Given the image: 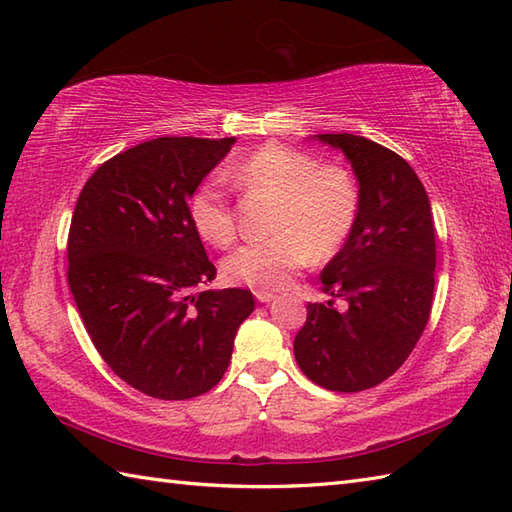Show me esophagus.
I'll return each instance as SVG.
<instances>
[{
    "label": "esophagus",
    "instance_id": "34e87169",
    "mask_svg": "<svg viewBox=\"0 0 512 512\" xmlns=\"http://www.w3.org/2000/svg\"><path fill=\"white\" fill-rule=\"evenodd\" d=\"M255 297H257V301L259 303H270V301H275V295H273V292H255Z\"/></svg>",
    "mask_w": 512,
    "mask_h": 512
}]
</instances>
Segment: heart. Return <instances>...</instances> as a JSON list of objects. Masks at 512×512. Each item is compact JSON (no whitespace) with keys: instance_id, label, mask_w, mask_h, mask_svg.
<instances>
[{"instance_id":"1","label":"heart","mask_w":512,"mask_h":512,"mask_svg":"<svg viewBox=\"0 0 512 512\" xmlns=\"http://www.w3.org/2000/svg\"><path fill=\"white\" fill-rule=\"evenodd\" d=\"M222 178L253 195L275 200L264 242L239 246L222 262L231 284L259 292L284 288L310 259H330L350 239L361 213V189L350 171L319 165L301 149L266 143L228 160ZM198 235L217 248L235 239V213L222 180L206 178L189 200Z\"/></svg>"}]
</instances>
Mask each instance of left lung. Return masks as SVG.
Segmentation results:
<instances>
[{
  "mask_svg": "<svg viewBox=\"0 0 512 512\" xmlns=\"http://www.w3.org/2000/svg\"><path fill=\"white\" fill-rule=\"evenodd\" d=\"M312 140L343 151L361 189V213L323 268L321 286L332 299L308 303L295 358L312 383L352 394L394 374L427 328L436 231L427 191L407 160L354 134ZM336 296L348 301L345 311L331 306Z\"/></svg>",
  "mask_w": 512,
  "mask_h": 512,
  "instance_id": "8db88e82",
  "label": "left lung"
}]
</instances>
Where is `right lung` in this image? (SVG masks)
Segmentation results:
<instances>
[{
    "label": "right lung",
    "instance_id": "obj_1",
    "mask_svg": "<svg viewBox=\"0 0 512 512\" xmlns=\"http://www.w3.org/2000/svg\"><path fill=\"white\" fill-rule=\"evenodd\" d=\"M235 138L165 136L96 169L74 206L68 284L85 330L118 378L160 400L220 383L253 292L206 290L215 266L189 200Z\"/></svg>",
    "mask_w": 512,
    "mask_h": 512
}]
</instances>
